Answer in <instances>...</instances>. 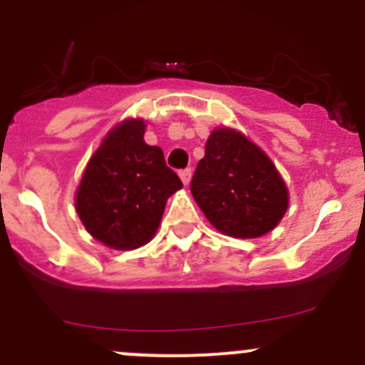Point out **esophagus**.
<instances>
[{"instance_id":"34e87169","label":"esophagus","mask_w":365,"mask_h":365,"mask_svg":"<svg viewBox=\"0 0 365 365\" xmlns=\"http://www.w3.org/2000/svg\"><path fill=\"white\" fill-rule=\"evenodd\" d=\"M180 178H182V182H183V185H189L190 183V178H192V169H183V171H180Z\"/></svg>"}]
</instances>
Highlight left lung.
<instances>
[{"instance_id": "left-lung-1", "label": "left lung", "mask_w": 365, "mask_h": 365, "mask_svg": "<svg viewBox=\"0 0 365 365\" xmlns=\"http://www.w3.org/2000/svg\"><path fill=\"white\" fill-rule=\"evenodd\" d=\"M190 192L210 224L233 238L270 233L289 205L288 187L270 157L230 127L210 134Z\"/></svg>"}]
</instances>
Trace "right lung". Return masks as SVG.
I'll use <instances>...</instances> for the list:
<instances>
[{"instance_id": "right-lung-1", "label": "right lung", "mask_w": 365, "mask_h": 365, "mask_svg": "<svg viewBox=\"0 0 365 365\" xmlns=\"http://www.w3.org/2000/svg\"><path fill=\"white\" fill-rule=\"evenodd\" d=\"M146 123L114 125L88 160L76 190V212L88 233L116 251H134L155 237L168 197L182 189L159 146L145 143Z\"/></svg>"}]
</instances>
